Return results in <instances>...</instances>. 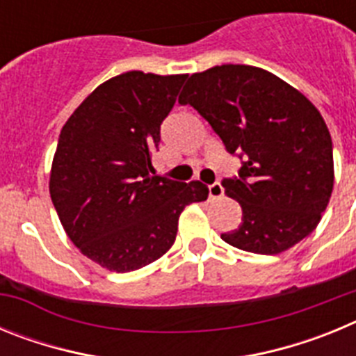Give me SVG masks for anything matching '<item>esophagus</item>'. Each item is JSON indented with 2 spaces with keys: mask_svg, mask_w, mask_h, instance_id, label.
I'll list each match as a JSON object with an SVG mask.
<instances>
[{
  "mask_svg": "<svg viewBox=\"0 0 356 356\" xmlns=\"http://www.w3.org/2000/svg\"><path fill=\"white\" fill-rule=\"evenodd\" d=\"M209 194L212 200H216V197H221L222 196V187L219 181H213L212 185H209Z\"/></svg>",
  "mask_w": 356,
  "mask_h": 356,
  "instance_id": "1",
  "label": "esophagus"
}]
</instances>
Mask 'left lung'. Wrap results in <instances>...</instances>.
<instances>
[{"label": "left lung", "mask_w": 356, "mask_h": 356, "mask_svg": "<svg viewBox=\"0 0 356 356\" xmlns=\"http://www.w3.org/2000/svg\"><path fill=\"white\" fill-rule=\"evenodd\" d=\"M178 102L242 160L238 176L221 181L242 207V222L222 241L276 254L312 234L333 191V147L325 119L300 90L260 67L225 64L193 74Z\"/></svg>", "instance_id": "left-lung-1"}]
</instances>
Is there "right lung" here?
Wrapping results in <instances>:
<instances>
[{
    "instance_id": "right-lung-1",
    "label": "right lung",
    "mask_w": 356,
    "mask_h": 356,
    "mask_svg": "<svg viewBox=\"0 0 356 356\" xmlns=\"http://www.w3.org/2000/svg\"><path fill=\"white\" fill-rule=\"evenodd\" d=\"M187 74L130 71L102 83L72 112L58 137L49 194L72 244L110 271L160 259L184 209L209 197L201 181L151 176L160 124Z\"/></svg>"
}]
</instances>
